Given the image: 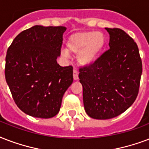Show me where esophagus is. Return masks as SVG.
I'll return each instance as SVG.
<instances>
[{"instance_id": "34e87169", "label": "esophagus", "mask_w": 149, "mask_h": 149, "mask_svg": "<svg viewBox=\"0 0 149 149\" xmlns=\"http://www.w3.org/2000/svg\"><path fill=\"white\" fill-rule=\"evenodd\" d=\"M73 77L74 80H78V71L76 69H74L73 71Z\"/></svg>"}]
</instances>
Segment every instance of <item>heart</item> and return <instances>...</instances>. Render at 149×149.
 <instances>
[{"label":"heart","instance_id":"b5f03b06","mask_svg":"<svg viewBox=\"0 0 149 149\" xmlns=\"http://www.w3.org/2000/svg\"><path fill=\"white\" fill-rule=\"evenodd\" d=\"M105 44L104 36L101 33L93 31L82 32L71 36L68 41V50L78 53V61L83 64H90L94 61L100 54ZM68 49H63L62 54L69 55Z\"/></svg>","mask_w":149,"mask_h":149}]
</instances>
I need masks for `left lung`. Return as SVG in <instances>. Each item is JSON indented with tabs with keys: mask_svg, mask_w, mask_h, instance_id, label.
Returning a JSON list of instances; mask_svg holds the SVG:
<instances>
[{
	"mask_svg": "<svg viewBox=\"0 0 149 149\" xmlns=\"http://www.w3.org/2000/svg\"><path fill=\"white\" fill-rule=\"evenodd\" d=\"M106 29L109 49L94 63L81 67L78 74L85 112L98 120L113 118L133 104L142 73V62L133 39L118 28Z\"/></svg>",
	"mask_w": 149,
	"mask_h": 149,
	"instance_id": "left-lung-1",
	"label": "left lung"
}]
</instances>
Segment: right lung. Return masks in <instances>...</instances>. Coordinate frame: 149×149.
Listing matches in <instances>:
<instances>
[{
	"label": "right lung",
	"instance_id": "obj_1",
	"mask_svg": "<svg viewBox=\"0 0 149 149\" xmlns=\"http://www.w3.org/2000/svg\"><path fill=\"white\" fill-rule=\"evenodd\" d=\"M66 29L35 25L19 33L8 49L6 81L16 105L29 116H56L73 82V67H61L56 62Z\"/></svg>",
	"mask_w": 149,
	"mask_h": 149
}]
</instances>
